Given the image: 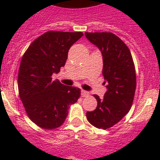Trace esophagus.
<instances>
[{"label":"esophagus","instance_id":"esophagus-1","mask_svg":"<svg viewBox=\"0 0 160 160\" xmlns=\"http://www.w3.org/2000/svg\"><path fill=\"white\" fill-rule=\"evenodd\" d=\"M81 95H82V97H87V96L89 95V92L88 91H87V90H82Z\"/></svg>","mask_w":160,"mask_h":160}]
</instances>
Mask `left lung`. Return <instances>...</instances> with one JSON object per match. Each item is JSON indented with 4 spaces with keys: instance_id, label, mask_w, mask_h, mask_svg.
I'll return each mask as SVG.
<instances>
[{
    "instance_id": "left-lung-1",
    "label": "left lung",
    "mask_w": 160,
    "mask_h": 160,
    "mask_svg": "<svg viewBox=\"0 0 160 160\" xmlns=\"http://www.w3.org/2000/svg\"><path fill=\"white\" fill-rule=\"evenodd\" d=\"M86 38L102 53V74L107 90L103 98L97 94L98 105L87 111L91 125L108 129L118 123L129 112L136 88V74L131 51L125 43L112 32H85Z\"/></svg>"
}]
</instances>
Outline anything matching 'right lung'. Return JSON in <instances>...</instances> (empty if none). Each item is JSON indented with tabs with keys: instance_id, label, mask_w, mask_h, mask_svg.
<instances>
[{
	"instance_id": "right-lung-1",
	"label": "right lung",
	"mask_w": 160,
	"mask_h": 160,
	"mask_svg": "<svg viewBox=\"0 0 160 160\" xmlns=\"http://www.w3.org/2000/svg\"><path fill=\"white\" fill-rule=\"evenodd\" d=\"M83 36L82 32L48 31L35 39L24 53L18 72V90L29 118L43 129L62 125L69 107L81 90L53 80L65 66L68 52Z\"/></svg>"
}]
</instances>
